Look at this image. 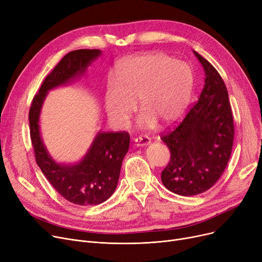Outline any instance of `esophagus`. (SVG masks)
Wrapping results in <instances>:
<instances>
[{"label":"esophagus","instance_id":"esophagus-1","mask_svg":"<svg viewBox=\"0 0 262 262\" xmlns=\"http://www.w3.org/2000/svg\"><path fill=\"white\" fill-rule=\"evenodd\" d=\"M134 142L137 146H145L150 143V139L147 136H139L134 139Z\"/></svg>","mask_w":262,"mask_h":262}]
</instances>
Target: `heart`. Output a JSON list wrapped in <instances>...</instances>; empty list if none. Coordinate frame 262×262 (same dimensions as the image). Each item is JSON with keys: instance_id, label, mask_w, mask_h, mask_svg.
<instances>
[{"instance_id": "b5f03b06", "label": "heart", "mask_w": 262, "mask_h": 262, "mask_svg": "<svg viewBox=\"0 0 262 262\" xmlns=\"http://www.w3.org/2000/svg\"><path fill=\"white\" fill-rule=\"evenodd\" d=\"M192 89L193 73L186 62L160 52L143 53L119 63L117 81L107 85L105 110L115 125L124 126L139 101L140 126L154 127L156 121L170 125L185 113Z\"/></svg>"}]
</instances>
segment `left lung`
Returning <instances> with one entry per match:
<instances>
[{
    "label": "left lung",
    "instance_id": "obj_1",
    "mask_svg": "<svg viewBox=\"0 0 262 262\" xmlns=\"http://www.w3.org/2000/svg\"><path fill=\"white\" fill-rule=\"evenodd\" d=\"M205 71L199 101L178 125L161 134L171 160L161 172L168 190L184 196L210 189L223 174L230 158L233 118L224 81L215 68L195 51Z\"/></svg>",
    "mask_w": 262,
    "mask_h": 262
}]
</instances>
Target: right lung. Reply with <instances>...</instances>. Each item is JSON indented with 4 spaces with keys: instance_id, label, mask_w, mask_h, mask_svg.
Instances as JSON below:
<instances>
[{
    "instance_id": "add662e5",
    "label": "right lung",
    "mask_w": 262,
    "mask_h": 262,
    "mask_svg": "<svg viewBox=\"0 0 262 262\" xmlns=\"http://www.w3.org/2000/svg\"><path fill=\"white\" fill-rule=\"evenodd\" d=\"M100 50H75L68 53L46 77L30 108V132L36 162L58 193L76 205H99L115 192L124 156L129 147L126 132L99 133L78 163L66 166L54 161L39 130V116L49 90L70 82L85 73L87 67L101 55Z\"/></svg>"
}]
</instances>
